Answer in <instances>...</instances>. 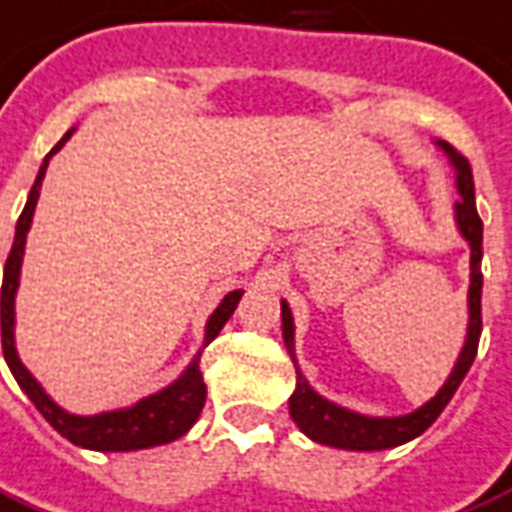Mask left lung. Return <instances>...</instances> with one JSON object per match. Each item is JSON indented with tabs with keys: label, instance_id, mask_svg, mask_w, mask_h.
I'll return each mask as SVG.
<instances>
[{
	"label": "left lung",
	"instance_id": "1",
	"mask_svg": "<svg viewBox=\"0 0 512 512\" xmlns=\"http://www.w3.org/2000/svg\"><path fill=\"white\" fill-rule=\"evenodd\" d=\"M443 148L448 161L456 169V191H459V202L453 205L456 213V226L464 240L470 242V294H467V305H470V324H467V340L461 348L459 359L453 364V372L445 380V386L434 394L426 405H421L413 413L397 418H372L353 413L348 407H340L324 399L318 391L310 388L305 375L297 367V353H294V318L288 310L286 302H280V318H283V340L291 353V361L297 367V388L288 399V410L294 424L302 432L321 445H332V448H343V451H386V448H397L402 443H410L413 437L424 434L429 426L437 421L443 413L445 405L451 402L456 388L461 386L464 375L470 372L475 353H478L480 329H483V318H480V291H483V275H480V259H483V221H480L478 207H475V183H472V167L470 161L464 159L453 145L437 140Z\"/></svg>",
	"mask_w": 512,
	"mask_h": 512
}]
</instances>
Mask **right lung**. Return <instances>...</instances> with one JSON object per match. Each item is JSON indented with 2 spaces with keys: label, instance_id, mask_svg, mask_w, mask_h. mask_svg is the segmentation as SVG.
Instances as JSON below:
<instances>
[{
  "label": "right lung",
  "instance_id": "1",
  "mask_svg": "<svg viewBox=\"0 0 512 512\" xmlns=\"http://www.w3.org/2000/svg\"><path fill=\"white\" fill-rule=\"evenodd\" d=\"M75 129H69L59 140V145L53 148L45 161H42L37 180H34L26 207H23L21 218L15 224V240L10 248L5 264V278H2L0 291V321H2V351H5V361L13 378L18 380V386L23 388V394L32 399L34 407L40 410L42 418L61 434L67 437L69 443L80 445V448H91V451H140V448H153V445H164L178 440L194 426V421L202 413L207 397V386L199 372V356L188 364L186 372L180 375L175 383H169L167 388H161L151 397L134 402L132 407H121V410H110V413H99V416H75L67 413L64 407L53 402L42 386L34 380V375L21 364L18 351H15V291H18V278H21V261L23 248H26V234L32 226L34 207L40 199V186L45 178L48 161L61 145L69 140V134ZM242 291H229L221 305L215 307V313L207 318L205 326V345H210L218 337V332L224 329V324L232 318L234 307L240 302Z\"/></svg>",
  "mask_w": 512,
  "mask_h": 512
}]
</instances>
